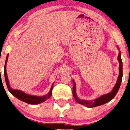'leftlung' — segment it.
<instances>
[{"mask_svg": "<svg viewBox=\"0 0 130 130\" xmlns=\"http://www.w3.org/2000/svg\"><path fill=\"white\" fill-rule=\"evenodd\" d=\"M118 60L119 61V76L118 77V79L117 81V83L114 86L113 89H112V90L110 91V93H108L106 94H104L103 96L99 97V98L96 99V100H94V102L90 101H86V100H80L78 98L77 96V94H76L75 92V83L73 80V83H74V87L73 89H72V94H73V96L75 98V101L77 102V103H79V104L85 105V106H87L89 108H93V107H96L100 106V105H102L105 103H108V102H109L112 99H113L114 97L115 96V95L117 94V93L118 91V90L120 87L122 81V62L121 59V52H119L118 56Z\"/></svg>", "mask_w": 130, "mask_h": 130, "instance_id": "left-lung-1", "label": "left lung"}]
</instances>
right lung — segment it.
Returning <instances> with one entry per match:
<instances>
[{"instance_id":"obj_1","label":"right lung","mask_w":130,"mask_h":130,"mask_svg":"<svg viewBox=\"0 0 130 130\" xmlns=\"http://www.w3.org/2000/svg\"><path fill=\"white\" fill-rule=\"evenodd\" d=\"M8 55H7L6 61H5V67H4V75L5 78V81H6V86L8 87V90L9 91V92L11 93L13 96H14L15 98H17L20 100L24 102L28 103V104H31V105H37L39 103H42L43 102H44L45 100L47 99H49L50 97L52 96V89H53V85L52 86L51 90H50L49 93H48L47 95H45L43 96H32V95H29L26 94V93H24L23 91L18 90H13L10 87L9 83V81L8 79V76H7L6 73V63L8 61Z\"/></svg>"}]
</instances>
